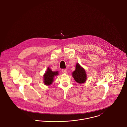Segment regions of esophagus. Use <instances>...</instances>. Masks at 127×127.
<instances>
[{
    "label": "esophagus",
    "mask_w": 127,
    "mask_h": 127,
    "mask_svg": "<svg viewBox=\"0 0 127 127\" xmlns=\"http://www.w3.org/2000/svg\"><path fill=\"white\" fill-rule=\"evenodd\" d=\"M67 70H66V69H63L62 70V72L63 73H67Z\"/></svg>",
    "instance_id": "obj_1"
}]
</instances>
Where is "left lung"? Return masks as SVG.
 I'll return each mask as SVG.
<instances>
[{"label":"left lung","instance_id":"left-lung-1","mask_svg":"<svg viewBox=\"0 0 127 127\" xmlns=\"http://www.w3.org/2000/svg\"><path fill=\"white\" fill-rule=\"evenodd\" d=\"M72 76L75 81L79 83H84L87 79L85 70L78 63L76 64L75 70L73 72Z\"/></svg>","mask_w":127,"mask_h":127}]
</instances>
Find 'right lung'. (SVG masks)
Masks as SVG:
<instances>
[{
	"label": "right lung",
	"mask_w": 127,
	"mask_h": 127,
	"mask_svg": "<svg viewBox=\"0 0 127 127\" xmlns=\"http://www.w3.org/2000/svg\"><path fill=\"white\" fill-rule=\"evenodd\" d=\"M58 74V72H53L49 67H48L47 71L44 75V81L45 85H49L52 84L53 81V78L55 76Z\"/></svg>",
	"instance_id": "add662e5"
}]
</instances>
